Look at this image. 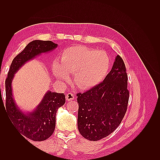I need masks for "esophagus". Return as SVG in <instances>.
I'll list each match as a JSON object with an SVG mask.
<instances>
[{"label": "esophagus", "instance_id": "obj_1", "mask_svg": "<svg viewBox=\"0 0 160 160\" xmlns=\"http://www.w3.org/2000/svg\"><path fill=\"white\" fill-rule=\"evenodd\" d=\"M65 98H66V99L67 101H72V100H73L75 99L74 95L72 94V93H67L66 95Z\"/></svg>", "mask_w": 160, "mask_h": 160}]
</instances>
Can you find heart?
I'll list each match as a JSON object with an SVG mask.
<instances>
[{"label": "heart", "instance_id": "obj_1", "mask_svg": "<svg viewBox=\"0 0 160 160\" xmlns=\"http://www.w3.org/2000/svg\"><path fill=\"white\" fill-rule=\"evenodd\" d=\"M110 65V59L105 51L74 46L62 52L59 62H53L52 71L60 81H65L68 73L74 72L72 81L75 85L86 90L99 85L105 78Z\"/></svg>", "mask_w": 160, "mask_h": 160}]
</instances>
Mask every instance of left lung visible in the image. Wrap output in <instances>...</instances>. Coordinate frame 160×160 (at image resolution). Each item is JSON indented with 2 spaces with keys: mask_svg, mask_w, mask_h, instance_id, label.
Returning <instances> with one entry per match:
<instances>
[{
  "mask_svg": "<svg viewBox=\"0 0 160 160\" xmlns=\"http://www.w3.org/2000/svg\"><path fill=\"white\" fill-rule=\"evenodd\" d=\"M77 95V127L82 136L95 142L113 132L126 113L129 98L128 75L122 57L116 56L103 82Z\"/></svg>",
  "mask_w": 160,
  "mask_h": 160,
  "instance_id": "left-lung-1",
  "label": "left lung"
}]
</instances>
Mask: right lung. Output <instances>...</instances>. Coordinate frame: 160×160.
I'll return each instance as SVG.
<instances>
[{"label": "right lung", "mask_w": 160, "mask_h": 160, "mask_svg": "<svg viewBox=\"0 0 160 160\" xmlns=\"http://www.w3.org/2000/svg\"><path fill=\"white\" fill-rule=\"evenodd\" d=\"M57 46L51 41L35 40L28 43L14 58L5 81L6 109L9 118L20 133L32 141H44L51 136L55 128L57 111L65 104V96L63 93L48 91L35 109L26 112L21 109L15 102L12 82L16 72L27 62L42 53L52 51Z\"/></svg>", "instance_id": "1"}]
</instances>
